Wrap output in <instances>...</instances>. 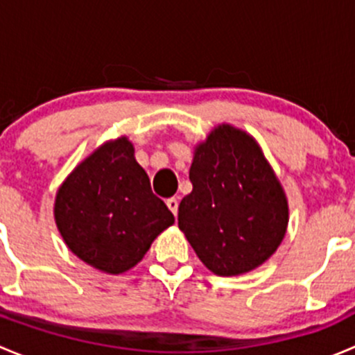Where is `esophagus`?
<instances>
[{
    "label": "esophagus",
    "mask_w": 355,
    "mask_h": 355,
    "mask_svg": "<svg viewBox=\"0 0 355 355\" xmlns=\"http://www.w3.org/2000/svg\"><path fill=\"white\" fill-rule=\"evenodd\" d=\"M166 206H168V209H170L171 213H173L175 216H177V211H178V199H177V198H170V199H166Z\"/></svg>",
    "instance_id": "1"
}]
</instances>
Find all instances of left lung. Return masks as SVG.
Segmentation results:
<instances>
[{
  "label": "left lung",
  "instance_id": "left-lung-1",
  "mask_svg": "<svg viewBox=\"0 0 355 355\" xmlns=\"http://www.w3.org/2000/svg\"><path fill=\"white\" fill-rule=\"evenodd\" d=\"M189 178L178 228L207 270L235 277L273 256L287 232L288 202L256 139L218 125L196 146Z\"/></svg>",
  "mask_w": 355,
  "mask_h": 355
}]
</instances>
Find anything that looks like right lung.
I'll return each mask as SVG.
<instances>
[{
    "instance_id": "obj_1",
    "label": "right lung",
    "mask_w": 355,
    "mask_h": 355,
    "mask_svg": "<svg viewBox=\"0 0 355 355\" xmlns=\"http://www.w3.org/2000/svg\"><path fill=\"white\" fill-rule=\"evenodd\" d=\"M55 220L68 249L110 275L134 268L175 223L127 137L105 142L75 166L56 192Z\"/></svg>"
}]
</instances>
